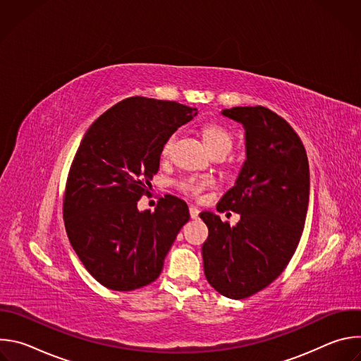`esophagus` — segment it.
Masks as SVG:
<instances>
[{"mask_svg": "<svg viewBox=\"0 0 361 361\" xmlns=\"http://www.w3.org/2000/svg\"><path fill=\"white\" fill-rule=\"evenodd\" d=\"M198 214H200V210L197 207H194V205H190V216H191V219L195 220L198 217Z\"/></svg>", "mask_w": 361, "mask_h": 361, "instance_id": "1", "label": "esophagus"}]
</instances>
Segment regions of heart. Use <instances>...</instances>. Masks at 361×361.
<instances>
[{
	"instance_id": "1",
	"label": "heart",
	"mask_w": 361,
	"mask_h": 361,
	"mask_svg": "<svg viewBox=\"0 0 361 361\" xmlns=\"http://www.w3.org/2000/svg\"><path fill=\"white\" fill-rule=\"evenodd\" d=\"M202 135L205 140V144H207L209 149L212 154L214 152H226L228 154L234 145V135L223 126L219 124H207L202 128ZM177 141V134H171L163 144L161 147V154L164 157L170 156V152L173 151V147ZM216 184L213 177L209 176H190L185 178H181L177 181V188L192 198H198L205 190L213 187Z\"/></svg>"
}]
</instances>
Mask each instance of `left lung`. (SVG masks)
Listing matches in <instances>:
<instances>
[{"label":"left lung","instance_id":"1","mask_svg":"<svg viewBox=\"0 0 361 361\" xmlns=\"http://www.w3.org/2000/svg\"><path fill=\"white\" fill-rule=\"evenodd\" d=\"M223 116L244 126L247 160L217 210L238 213L240 221L231 227L202 212L209 238L201 250L210 286L241 300L271 284L290 263L305 223L310 171L300 137L274 111L233 107Z\"/></svg>","mask_w":361,"mask_h":361}]
</instances>
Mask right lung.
I'll return each instance as SVG.
<instances>
[{
	"mask_svg": "<svg viewBox=\"0 0 361 361\" xmlns=\"http://www.w3.org/2000/svg\"><path fill=\"white\" fill-rule=\"evenodd\" d=\"M197 116L176 101L130 97L87 130L70 167L63 216L70 243L87 271L117 291L156 280L178 231L190 220L187 204L164 195L154 212H138L159 171L164 141Z\"/></svg>",
	"mask_w": 361,
	"mask_h": 361,
	"instance_id": "obj_1",
	"label": "right lung"
}]
</instances>
